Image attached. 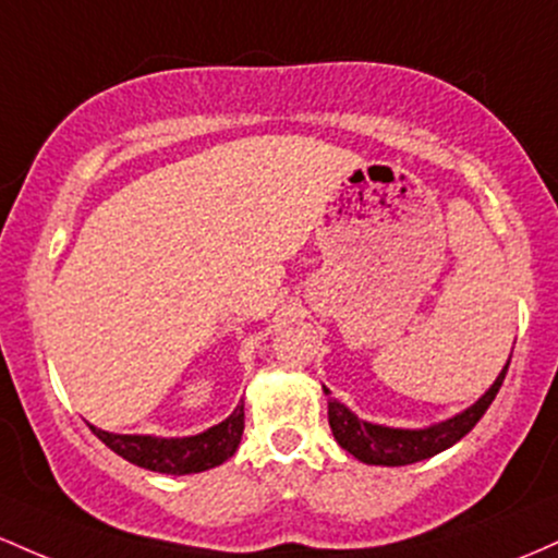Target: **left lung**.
Returning <instances> with one entry per match:
<instances>
[{"label": "left lung", "instance_id": "obj_1", "mask_svg": "<svg viewBox=\"0 0 558 558\" xmlns=\"http://www.w3.org/2000/svg\"><path fill=\"white\" fill-rule=\"evenodd\" d=\"M509 363H506L504 372L498 374V379L493 381L490 390H487L472 409H466L464 414L448 418V422H440L427 429H392L379 427V424L361 422V418L355 416L353 411H348L340 400L329 398L331 435H335V440L340 442L348 453H353L355 459L363 461V464H416V461H424L429 459V456H437L440 450L456 446L466 432H472L474 424L485 416V411L490 409V403L496 400L500 385H504L506 379V372H509ZM324 392L331 396L327 387H324Z\"/></svg>", "mask_w": 558, "mask_h": 558}]
</instances>
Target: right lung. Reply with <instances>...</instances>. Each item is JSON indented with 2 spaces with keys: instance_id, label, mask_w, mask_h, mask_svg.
<instances>
[{
  "instance_id": "right-lung-1",
  "label": "right lung",
  "mask_w": 558,
  "mask_h": 558,
  "mask_svg": "<svg viewBox=\"0 0 558 558\" xmlns=\"http://www.w3.org/2000/svg\"><path fill=\"white\" fill-rule=\"evenodd\" d=\"M94 435L108 446L112 453L131 464L162 474H195L213 469L234 456L245 429V403L234 409V414L221 424L195 437H149V435H112V432L92 427Z\"/></svg>"
}]
</instances>
